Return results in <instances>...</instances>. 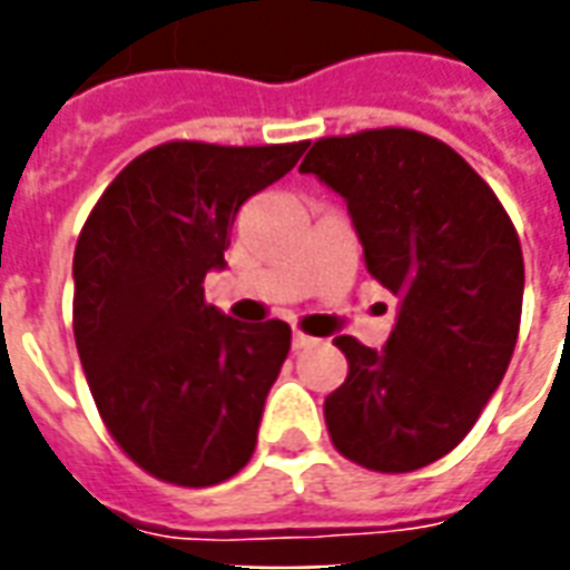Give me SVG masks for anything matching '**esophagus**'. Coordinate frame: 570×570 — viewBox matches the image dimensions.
<instances>
[{"mask_svg":"<svg viewBox=\"0 0 570 570\" xmlns=\"http://www.w3.org/2000/svg\"><path fill=\"white\" fill-rule=\"evenodd\" d=\"M308 345H314V338L302 333V330H296V333H293V347H296V351H302V347H308Z\"/></svg>","mask_w":570,"mask_h":570,"instance_id":"esophagus-1","label":"esophagus"}]
</instances>
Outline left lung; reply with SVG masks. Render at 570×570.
Returning <instances> with one entry per match:
<instances>
[{
	"label": "left lung",
	"instance_id": "left-lung-1",
	"mask_svg": "<svg viewBox=\"0 0 570 570\" xmlns=\"http://www.w3.org/2000/svg\"><path fill=\"white\" fill-rule=\"evenodd\" d=\"M302 174L347 200L366 268L400 296L387 347L338 335L347 379L323 403L330 440L375 473H409L464 440L498 391L522 317V244L498 195L436 137H323Z\"/></svg>",
	"mask_w": 570,
	"mask_h": 570
}]
</instances>
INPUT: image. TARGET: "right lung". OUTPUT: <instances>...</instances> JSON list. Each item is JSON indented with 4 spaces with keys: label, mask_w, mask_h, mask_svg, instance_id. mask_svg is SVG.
<instances>
[{
    "label": "right lung",
    "mask_w": 570,
    "mask_h": 570,
    "mask_svg": "<svg viewBox=\"0 0 570 570\" xmlns=\"http://www.w3.org/2000/svg\"><path fill=\"white\" fill-rule=\"evenodd\" d=\"M305 146L161 142L85 219L72 259L85 379L118 449L161 482L207 489L253 458L293 333L219 314L204 277L225 265L240 204L289 174Z\"/></svg>",
    "instance_id": "obj_1"
}]
</instances>
